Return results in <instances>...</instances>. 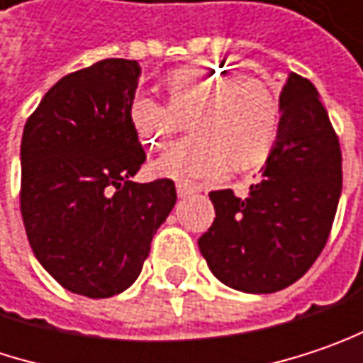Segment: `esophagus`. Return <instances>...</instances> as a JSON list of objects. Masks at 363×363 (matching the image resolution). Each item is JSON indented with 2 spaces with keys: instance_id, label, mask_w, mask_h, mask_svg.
I'll return each mask as SVG.
<instances>
[{
  "instance_id": "obj_1",
  "label": "esophagus",
  "mask_w": 363,
  "mask_h": 363,
  "mask_svg": "<svg viewBox=\"0 0 363 363\" xmlns=\"http://www.w3.org/2000/svg\"><path fill=\"white\" fill-rule=\"evenodd\" d=\"M194 192L196 190L192 188V186H188V184H182V182L177 184V196H179V198H186V196L194 194Z\"/></svg>"
}]
</instances>
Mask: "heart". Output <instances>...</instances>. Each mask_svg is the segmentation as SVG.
<instances>
[{"label":"heart","instance_id":"1","mask_svg":"<svg viewBox=\"0 0 363 363\" xmlns=\"http://www.w3.org/2000/svg\"><path fill=\"white\" fill-rule=\"evenodd\" d=\"M169 105L138 92L128 116L140 143L161 148L190 116L192 138L175 144L157 169L182 182H215L231 163L258 165L271 150L279 128V101L256 76H240L231 67L194 64L177 67L165 80Z\"/></svg>","mask_w":363,"mask_h":363}]
</instances>
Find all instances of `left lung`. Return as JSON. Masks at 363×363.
I'll use <instances>...</instances> for the list:
<instances>
[{
  "instance_id": "obj_1",
  "label": "left lung",
  "mask_w": 363,
  "mask_h": 363,
  "mask_svg": "<svg viewBox=\"0 0 363 363\" xmlns=\"http://www.w3.org/2000/svg\"><path fill=\"white\" fill-rule=\"evenodd\" d=\"M279 132L247 198L211 192L215 220L198 240L213 274L244 294H274L303 277L328 240L341 198V146L316 86L289 74Z\"/></svg>"
}]
</instances>
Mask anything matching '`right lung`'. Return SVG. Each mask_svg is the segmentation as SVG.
I'll list each match as a JSON object with an SVG mask.
<instances>
[{
    "label": "right lung",
    "instance_id": "obj_1",
    "mask_svg": "<svg viewBox=\"0 0 363 363\" xmlns=\"http://www.w3.org/2000/svg\"><path fill=\"white\" fill-rule=\"evenodd\" d=\"M140 65L103 60L64 76L28 117L20 144V211L30 247L64 289L125 291L175 206V184L132 177L146 161L128 107Z\"/></svg>",
    "mask_w": 363,
    "mask_h": 363
}]
</instances>
